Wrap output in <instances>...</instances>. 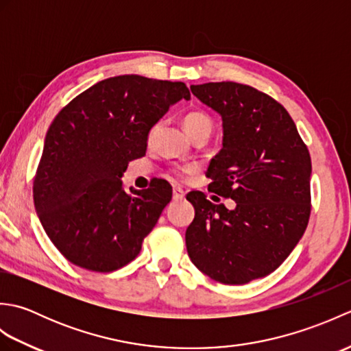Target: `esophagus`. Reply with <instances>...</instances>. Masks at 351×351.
<instances>
[{"instance_id": "34e87169", "label": "esophagus", "mask_w": 351, "mask_h": 351, "mask_svg": "<svg viewBox=\"0 0 351 351\" xmlns=\"http://www.w3.org/2000/svg\"><path fill=\"white\" fill-rule=\"evenodd\" d=\"M185 197V193L181 187H175L173 189V199L175 200H182Z\"/></svg>"}]
</instances>
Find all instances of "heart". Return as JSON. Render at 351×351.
I'll use <instances>...</instances> for the list:
<instances>
[{"label":"heart","instance_id":"b5f03b06","mask_svg":"<svg viewBox=\"0 0 351 351\" xmlns=\"http://www.w3.org/2000/svg\"><path fill=\"white\" fill-rule=\"evenodd\" d=\"M182 125L187 134L196 132V131H206L210 132L213 131V121L211 117L202 113V111H190V113L184 117ZM193 171V167H180L175 170V173L178 176H187Z\"/></svg>","mask_w":351,"mask_h":351}]
</instances>
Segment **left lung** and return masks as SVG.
<instances>
[{
    "mask_svg": "<svg viewBox=\"0 0 351 351\" xmlns=\"http://www.w3.org/2000/svg\"><path fill=\"white\" fill-rule=\"evenodd\" d=\"M221 116L223 147L208 167L211 190L234 210L190 193L185 244L200 271L226 285L273 273L300 241L311 215V155L288 111L250 86H191Z\"/></svg>",
    "mask_w": 351,
    "mask_h": 351,
    "instance_id": "left-lung-1",
    "label": "left lung"
}]
</instances>
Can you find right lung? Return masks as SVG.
<instances>
[{"instance_id":"right-lung-1","label":"right lung","mask_w":351,"mask_h":351,"mask_svg":"<svg viewBox=\"0 0 351 351\" xmlns=\"http://www.w3.org/2000/svg\"><path fill=\"white\" fill-rule=\"evenodd\" d=\"M190 99L181 81L119 75L73 98L52 121L33 182L36 213L58 252L81 268L110 273L136 258L171 200L155 180L123 190L128 162L170 106Z\"/></svg>"}]
</instances>
